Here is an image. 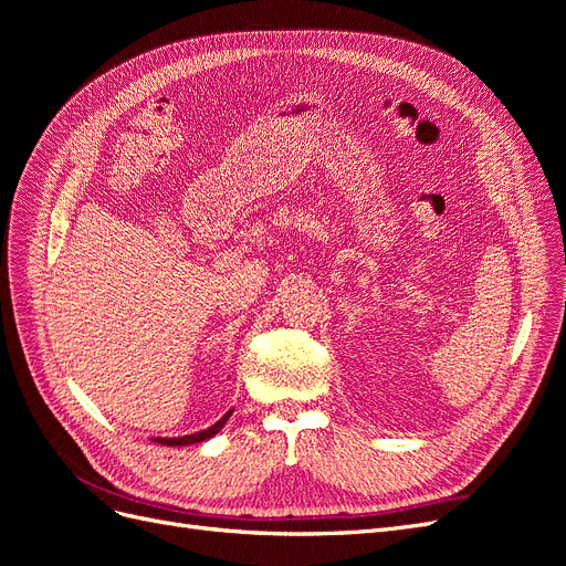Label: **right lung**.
<instances>
[{
  "instance_id": "1",
  "label": "right lung",
  "mask_w": 566,
  "mask_h": 566,
  "mask_svg": "<svg viewBox=\"0 0 566 566\" xmlns=\"http://www.w3.org/2000/svg\"><path fill=\"white\" fill-rule=\"evenodd\" d=\"M229 416H231V410H229V413H227L224 418H221L219 422H214L212 427H208V430H202V432H198V434H188V437H175V439H163V437H158V439H153V441L163 443V447H186V443H198V441H205V439L214 437V434L221 430V427L227 424Z\"/></svg>"
}]
</instances>
